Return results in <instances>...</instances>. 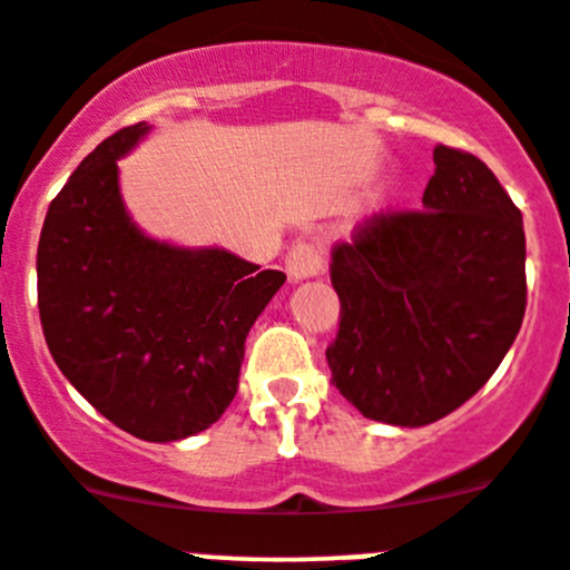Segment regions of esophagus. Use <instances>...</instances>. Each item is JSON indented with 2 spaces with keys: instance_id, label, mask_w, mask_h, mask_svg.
I'll return each mask as SVG.
<instances>
[{
  "instance_id": "1",
  "label": "esophagus",
  "mask_w": 570,
  "mask_h": 570,
  "mask_svg": "<svg viewBox=\"0 0 570 570\" xmlns=\"http://www.w3.org/2000/svg\"><path fill=\"white\" fill-rule=\"evenodd\" d=\"M286 273L292 281L315 278L323 273V255L317 249V244L312 242H295L286 253Z\"/></svg>"
}]
</instances>
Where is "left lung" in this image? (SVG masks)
<instances>
[{"mask_svg":"<svg viewBox=\"0 0 570 570\" xmlns=\"http://www.w3.org/2000/svg\"><path fill=\"white\" fill-rule=\"evenodd\" d=\"M419 210L334 244L332 385L365 419L422 428L475 396L525 315L523 216L475 154L433 148Z\"/></svg>","mask_w":570,"mask_h":570,"instance_id":"1","label":"left lung"}]
</instances>
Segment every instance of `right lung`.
I'll return each instance as SVG.
<instances>
[{
	"label": "right lung",
	"mask_w": 570,
	"mask_h": 570,
	"mask_svg": "<svg viewBox=\"0 0 570 570\" xmlns=\"http://www.w3.org/2000/svg\"><path fill=\"white\" fill-rule=\"evenodd\" d=\"M146 131L106 137L50 202L39 315L52 360L95 411L142 441H179L227 411L244 340L286 275L157 242L131 222L117 159Z\"/></svg>",
	"instance_id": "add662e5"
}]
</instances>
